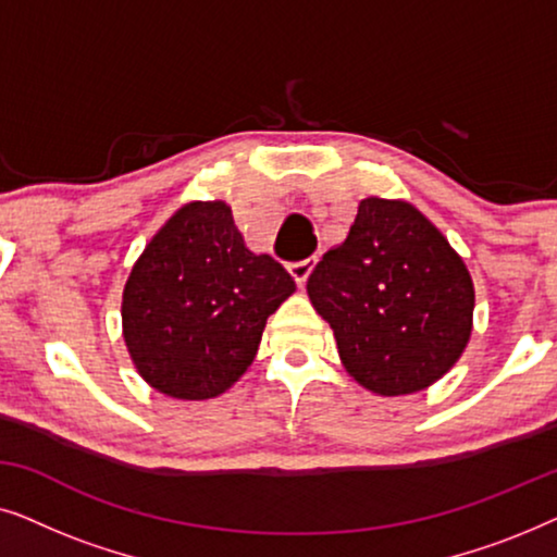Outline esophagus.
<instances>
[{
	"instance_id": "esophagus-1",
	"label": "esophagus",
	"mask_w": 557,
	"mask_h": 557,
	"mask_svg": "<svg viewBox=\"0 0 557 557\" xmlns=\"http://www.w3.org/2000/svg\"><path fill=\"white\" fill-rule=\"evenodd\" d=\"M314 265H317V258H307V261H296L288 265V273H292L296 284L304 286L307 284V278L311 276V271H314Z\"/></svg>"
}]
</instances>
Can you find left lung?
<instances>
[{"label": "left lung", "instance_id": "left-lung-1", "mask_svg": "<svg viewBox=\"0 0 557 557\" xmlns=\"http://www.w3.org/2000/svg\"><path fill=\"white\" fill-rule=\"evenodd\" d=\"M345 370L370 393L410 395L469 345L474 281L446 235L406 200L364 197L345 243L307 281Z\"/></svg>", "mask_w": 557, "mask_h": 557}]
</instances>
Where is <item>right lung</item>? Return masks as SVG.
Returning a JSON list of instances; mask_svg holds the SVG:
<instances>
[{
  "label": "right lung",
  "mask_w": 557,
  "mask_h": 557,
  "mask_svg": "<svg viewBox=\"0 0 557 557\" xmlns=\"http://www.w3.org/2000/svg\"><path fill=\"white\" fill-rule=\"evenodd\" d=\"M296 292L271 256H256L231 205H182L136 258L121 299L132 362L154 391L210 400L238 383L265 319Z\"/></svg>",
  "instance_id": "obj_1"
}]
</instances>
